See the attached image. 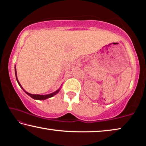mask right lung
Masks as SVG:
<instances>
[{"label":"right lung","instance_id":"1","mask_svg":"<svg viewBox=\"0 0 146 146\" xmlns=\"http://www.w3.org/2000/svg\"><path fill=\"white\" fill-rule=\"evenodd\" d=\"M15 76H16V79H17V82H18L19 85L21 86V88L23 89V90L25 91V93L27 94V95H28L29 96H30V97L31 98H33V99H36V100H45V99H47V98H50V97H53L54 95H55L56 94H57L59 91H60V89H58V90H56V91H55V92H53L52 93H50V94H48V95H33V94H31V93H29L28 92H26V91L24 90V89L23 88V87H22L21 84H20V82H19L18 79H17V71H16V68L15 70Z\"/></svg>","mask_w":146,"mask_h":146}]
</instances>
